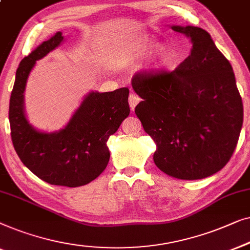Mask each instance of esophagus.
I'll return each mask as SVG.
<instances>
[{"mask_svg": "<svg viewBox=\"0 0 250 250\" xmlns=\"http://www.w3.org/2000/svg\"><path fill=\"white\" fill-rule=\"evenodd\" d=\"M139 102H140V98H139L138 95H137L136 93H133V91H131V93H130V95H129V105H130V107H131L132 111L135 110L136 105L138 104Z\"/></svg>", "mask_w": 250, "mask_h": 250, "instance_id": "1", "label": "esophagus"}]
</instances>
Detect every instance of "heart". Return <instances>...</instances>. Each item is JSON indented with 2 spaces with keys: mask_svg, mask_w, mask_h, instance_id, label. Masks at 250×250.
Here are the masks:
<instances>
[{
  "mask_svg": "<svg viewBox=\"0 0 250 250\" xmlns=\"http://www.w3.org/2000/svg\"><path fill=\"white\" fill-rule=\"evenodd\" d=\"M156 46H157L156 42L154 41L147 42V44L144 46V53H148V52L153 51L154 48H156ZM173 61H174L173 51L168 47L161 48L159 54L156 56V59L154 60V62L152 63V70L155 72L162 71V70L167 69V66H170Z\"/></svg>",
  "mask_w": 250,
  "mask_h": 250,
  "instance_id": "heart-1",
  "label": "heart"
}]
</instances>
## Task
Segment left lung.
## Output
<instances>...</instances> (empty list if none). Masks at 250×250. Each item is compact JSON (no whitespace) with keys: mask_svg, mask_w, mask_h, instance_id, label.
<instances>
[{"mask_svg":"<svg viewBox=\"0 0 250 250\" xmlns=\"http://www.w3.org/2000/svg\"><path fill=\"white\" fill-rule=\"evenodd\" d=\"M190 38V55L171 72H138L135 113L156 144L154 162L170 177L197 180L226 167L240 135L244 107L233 70L210 35L172 26Z\"/></svg>","mask_w":250,"mask_h":250,"instance_id":"8db88e82","label":"left lung"}]
</instances>
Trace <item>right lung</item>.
I'll list each match as a JSON object with an SVG mask.
<instances>
[{
  "instance_id": "add662e5",
  "label": "right lung",
  "mask_w": 250,
  "mask_h": 250,
  "mask_svg": "<svg viewBox=\"0 0 250 250\" xmlns=\"http://www.w3.org/2000/svg\"><path fill=\"white\" fill-rule=\"evenodd\" d=\"M62 42V33L58 31L20 62L10 97L9 120L13 147L35 175L50 185L80 187L95 180L106 167L110 160L108 137L130 113L129 89L91 91L60 131L48 133L35 129L24 114L27 79L36 61Z\"/></svg>"
}]
</instances>
